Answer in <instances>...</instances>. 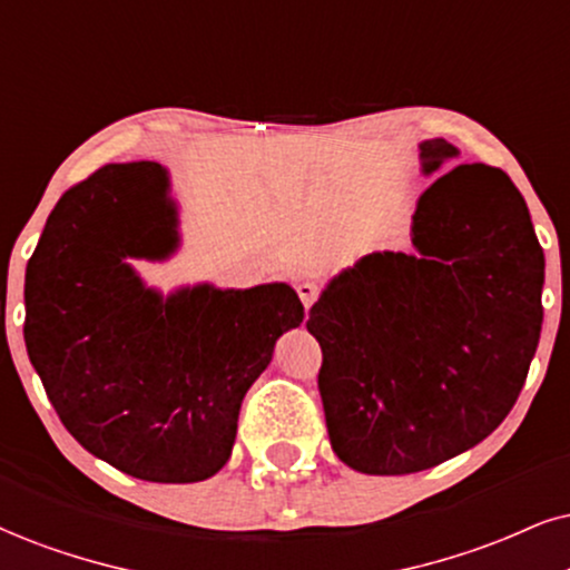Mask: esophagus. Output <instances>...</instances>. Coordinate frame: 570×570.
<instances>
[{"label":"esophagus","mask_w":570,"mask_h":570,"mask_svg":"<svg viewBox=\"0 0 570 570\" xmlns=\"http://www.w3.org/2000/svg\"><path fill=\"white\" fill-rule=\"evenodd\" d=\"M298 298H301V304H304L306 308H312V304L314 301L320 298V285L317 283H301L298 285Z\"/></svg>","instance_id":"esophagus-1"}]
</instances>
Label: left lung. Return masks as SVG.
<instances>
[{"label": "left lung", "instance_id": "left-lung-1", "mask_svg": "<svg viewBox=\"0 0 570 570\" xmlns=\"http://www.w3.org/2000/svg\"><path fill=\"white\" fill-rule=\"evenodd\" d=\"M425 174L456 158L420 145ZM417 253H370L312 306L333 452L367 475L435 468L508 417L542 333L544 253L502 168L462 164L420 195Z\"/></svg>", "mask_w": 570, "mask_h": 570}]
</instances>
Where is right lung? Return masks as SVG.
I'll list each match as a JSON object with an SVG mask.
<instances>
[{
    "instance_id": "obj_1",
    "label": "right lung",
    "mask_w": 570,
    "mask_h": 570,
    "mask_svg": "<svg viewBox=\"0 0 570 570\" xmlns=\"http://www.w3.org/2000/svg\"><path fill=\"white\" fill-rule=\"evenodd\" d=\"M166 168L108 164L66 189L26 266L28 360L79 444L135 479L206 481L227 465L243 396L304 322L285 283L164 298L129 258L171 256Z\"/></svg>"
}]
</instances>
